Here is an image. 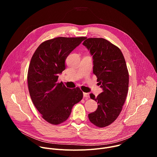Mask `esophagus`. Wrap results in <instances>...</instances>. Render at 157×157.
Segmentation results:
<instances>
[{"label":"esophagus","instance_id":"obj_1","mask_svg":"<svg viewBox=\"0 0 157 157\" xmlns=\"http://www.w3.org/2000/svg\"><path fill=\"white\" fill-rule=\"evenodd\" d=\"M83 96H84V98H89V93H83Z\"/></svg>","mask_w":157,"mask_h":157}]
</instances>
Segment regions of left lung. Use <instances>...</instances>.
Wrapping results in <instances>:
<instances>
[{
  "instance_id": "8db88e82",
  "label": "left lung",
  "mask_w": 157,
  "mask_h": 157,
  "mask_svg": "<svg viewBox=\"0 0 157 157\" xmlns=\"http://www.w3.org/2000/svg\"><path fill=\"white\" fill-rule=\"evenodd\" d=\"M82 44L90 51L93 59V73L102 89L97 98L98 109L89 114V121L94 125L104 127L119 116L125 101L128 89V72L121 50L102 38H89Z\"/></svg>"
}]
</instances>
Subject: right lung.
Returning <instances> with one entry per match:
<instances>
[{
  "mask_svg": "<svg viewBox=\"0 0 157 157\" xmlns=\"http://www.w3.org/2000/svg\"><path fill=\"white\" fill-rule=\"evenodd\" d=\"M82 37H57L41 43L33 55L27 81L32 101L50 124L58 125L68 119L73 106L83 97L77 87L67 88L58 82V75L65 70V60L86 39Z\"/></svg>",
  "mask_w": 157,
  "mask_h": 157,
  "instance_id": "obj_1",
  "label": "right lung"
}]
</instances>
